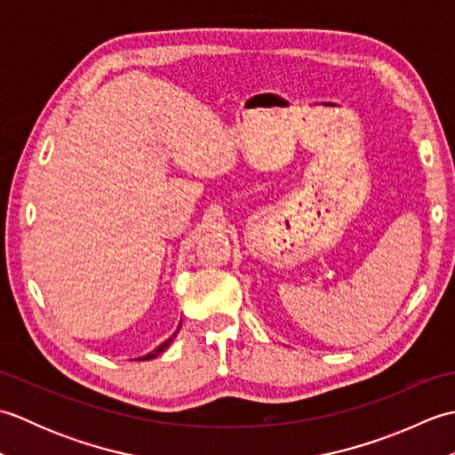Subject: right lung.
I'll return each mask as SVG.
<instances>
[{"label": "right lung", "mask_w": 455, "mask_h": 455, "mask_svg": "<svg viewBox=\"0 0 455 455\" xmlns=\"http://www.w3.org/2000/svg\"><path fill=\"white\" fill-rule=\"evenodd\" d=\"M181 324V323H180ZM178 331H180V326H178ZM178 331L176 332H173L170 338H168V340L166 342H164V344H160L158 347H156V350H154V352H150V354H147V355H142V357H139V360H152V357H156L158 354H162L164 350H166V347L172 344V340H173V338H176V334H178Z\"/></svg>", "instance_id": "right-lung-1"}]
</instances>
